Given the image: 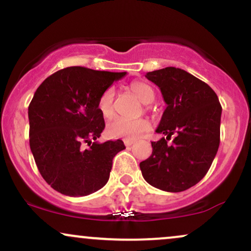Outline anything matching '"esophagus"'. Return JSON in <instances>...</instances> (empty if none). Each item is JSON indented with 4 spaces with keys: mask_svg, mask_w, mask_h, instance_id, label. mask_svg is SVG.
Here are the masks:
<instances>
[{
    "mask_svg": "<svg viewBox=\"0 0 251 251\" xmlns=\"http://www.w3.org/2000/svg\"><path fill=\"white\" fill-rule=\"evenodd\" d=\"M124 144H125V146H131L132 144H134V140L125 139V140H124Z\"/></svg>",
    "mask_w": 251,
    "mask_h": 251,
    "instance_id": "34e87169",
    "label": "esophagus"
}]
</instances>
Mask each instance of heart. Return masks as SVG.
<instances>
[{"mask_svg": "<svg viewBox=\"0 0 251 251\" xmlns=\"http://www.w3.org/2000/svg\"><path fill=\"white\" fill-rule=\"evenodd\" d=\"M129 89L143 103L148 105L154 100L155 93L153 88L143 81H134L129 85ZM98 108L105 119H109L114 116V88L109 87L100 96L98 100ZM149 122L146 119H124L116 118L108 123L107 134L111 138H122V139L133 140L142 135L149 129Z\"/></svg>", "mask_w": 251, "mask_h": 251, "instance_id": "heart-1", "label": "heart"}]
</instances>
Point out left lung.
<instances>
[{
    "label": "left lung",
    "instance_id": "left-lung-1",
    "mask_svg": "<svg viewBox=\"0 0 251 251\" xmlns=\"http://www.w3.org/2000/svg\"><path fill=\"white\" fill-rule=\"evenodd\" d=\"M158 86L166 106L157 133L176 138L152 142V154L139 164L150 185L180 192L196 185L206 172L220 146L222 106L208 83L176 67L146 73Z\"/></svg>",
    "mask_w": 251,
    "mask_h": 251
}]
</instances>
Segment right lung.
I'll return each instance as SVG.
<instances>
[{
  "label": "right lung",
  "instance_id": "obj_1",
  "mask_svg": "<svg viewBox=\"0 0 251 251\" xmlns=\"http://www.w3.org/2000/svg\"><path fill=\"white\" fill-rule=\"evenodd\" d=\"M125 75L74 66L36 89L28 107L30 150L43 179L60 194L81 197L107 183L112 160L125 145L120 139L97 142L105 128L98 100Z\"/></svg>",
  "mask_w": 251,
  "mask_h": 251
}]
</instances>
